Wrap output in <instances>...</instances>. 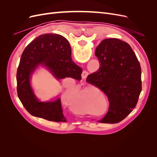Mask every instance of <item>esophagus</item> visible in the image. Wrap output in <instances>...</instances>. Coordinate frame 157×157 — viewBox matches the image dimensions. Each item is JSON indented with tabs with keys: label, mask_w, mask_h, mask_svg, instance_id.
<instances>
[{
	"label": "esophagus",
	"mask_w": 157,
	"mask_h": 157,
	"mask_svg": "<svg viewBox=\"0 0 157 157\" xmlns=\"http://www.w3.org/2000/svg\"><path fill=\"white\" fill-rule=\"evenodd\" d=\"M88 75H89V74H88V73L86 71H84L83 72H82V78L83 79L86 78L88 77Z\"/></svg>",
	"instance_id": "obj_1"
}]
</instances>
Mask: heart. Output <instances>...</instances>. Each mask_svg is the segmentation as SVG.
Segmentation results:
<instances>
[{"label":"heart","instance_id":"1","mask_svg":"<svg viewBox=\"0 0 157 157\" xmlns=\"http://www.w3.org/2000/svg\"><path fill=\"white\" fill-rule=\"evenodd\" d=\"M98 94L105 96L94 86H78L71 91L70 88H67L63 94V99L66 101L68 98V105L74 112L86 113L88 112V103L92 109L97 108L101 103V98Z\"/></svg>","mask_w":157,"mask_h":157}]
</instances>
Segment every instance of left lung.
I'll return each mask as SVG.
<instances>
[{"label":"left lung","mask_w":157,"mask_h":157,"mask_svg":"<svg viewBox=\"0 0 157 157\" xmlns=\"http://www.w3.org/2000/svg\"><path fill=\"white\" fill-rule=\"evenodd\" d=\"M99 69L89 75L87 82L106 94L109 111L102 123L119 122L132 111L141 91L140 64L130 46L118 39H107L96 48Z\"/></svg>","instance_id":"8db88e82"}]
</instances>
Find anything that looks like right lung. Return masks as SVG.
Wrapping results in <instances>:
<instances>
[{"instance_id": "1", "label": "right lung", "mask_w": 157, "mask_h": 157, "mask_svg": "<svg viewBox=\"0 0 157 157\" xmlns=\"http://www.w3.org/2000/svg\"><path fill=\"white\" fill-rule=\"evenodd\" d=\"M48 69L58 80L65 77L81 79L82 70L71 58L69 42L58 34H44L33 40L23 51L16 75L17 96L31 115L54 122H66L60 98L41 102L31 86V75L39 65Z\"/></svg>"}]
</instances>
